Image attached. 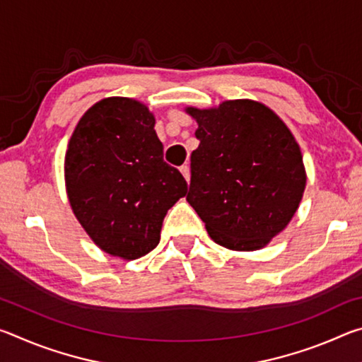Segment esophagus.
I'll return each instance as SVG.
<instances>
[{"label":"esophagus","instance_id":"obj_1","mask_svg":"<svg viewBox=\"0 0 362 362\" xmlns=\"http://www.w3.org/2000/svg\"><path fill=\"white\" fill-rule=\"evenodd\" d=\"M180 173L183 174V177H185V180L188 182L189 180V166H188V164H183V166H180Z\"/></svg>","mask_w":362,"mask_h":362}]
</instances>
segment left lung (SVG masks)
I'll list each match as a JSON object with an SVG mask.
<instances>
[{
  "mask_svg": "<svg viewBox=\"0 0 362 362\" xmlns=\"http://www.w3.org/2000/svg\"><path fill=\"white\" fill-rule=\"evenodd\" d=\"M198 122L187 201L209 236L233 250H255L286 228L305 189L296 139L272 110L228 100L188 108Z\"/></svg>",
  "mask_w": 362,
  "mask_h": 362,
  "instance_id": "1",
  "label": "left lung"
}]
</instances>
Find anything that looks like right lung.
Wrapping results in <instances>:
<instances>
[{
  "instance_id": "1",
  "label": "right lung",
  "mask_w": 362,
  "mask_h": 362,
  "mask_svg": "<svg viewBox=\"0 0 362 362\" xmlns=\"http://www.w3.org/2000/svg\"><path fill=\"white\" fill-rule=\"evenodd\" d=\"M148 108L126 97L97 102L79 119L65 155L66 193L79 223L110 255L155 249L187 180L163 159Z\"/></svg>"
}]
</instances>
